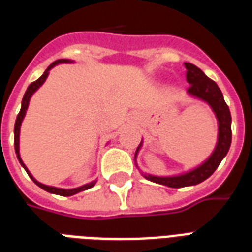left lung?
Wrapping results in <instances>:
<instances>
[{
    "instance_id": "1",
    "label": "left lung",
    "mask_w": 252,
    "mask_h": 252,
    "mask_svg": "<svg viewBox=\"0 0 252 252\" xmlns=\"http://www.w3.org/2000/svg\"><path fill=\"white\" fill-rule=\"evenodd\" d=\"M184 66L187 69V82L189 84L188 87V95L192 98L199 99L201 102L207 103L208 106L211 107L216 119H217V124H219V134H217V142H216L215 150L212 154L201 163V165L196 166V167L183 172V174H178V175H168V176H158L152 175V174H146L140 170L137 166V154L142 146V140L138 145L136 154H134V163L136 167L140 170L141 175L145 179L154 182V183L162 184V186H167L171 188H180V187H188V186H196V184L201 183L205 179L216 171V168L219 167L225 156L227 154L230 149L231 144V115L230 110L227 107L223 95L217 86L215 81L208 78L205 73L196 65L191 63H184Z\"/></svg>"
}]
</instances>
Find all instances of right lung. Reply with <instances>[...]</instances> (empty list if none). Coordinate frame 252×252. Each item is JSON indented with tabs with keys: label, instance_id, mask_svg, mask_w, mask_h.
<instances>
[{
	"label": "right lung",
	"instance_id": "obj_1",
	"mask_svg": "<svg viewBox=\"0 0 252 252\" xmlns=\"http://www.w3.org/2000/svg\"><path fill=\"white\" fill-rule=\"evenodd\" d=\"M70 63H74V61L68 60V59H60V60H56L55 63H52V64L49 65L48 68L45 69V72L43 73V76H41L40 78H37L35 82H32V84L27 87V90H26L25 95H23V99H22L21 111H19V114H18L17 120H15V126H14V148H15V154H17V158H18V161H19V163H21V166L25 168L26 172L29 174V176L32 179V182L36 184V186H39V187L43 188L44 191L49 192V193H55V195H60V196H73V195H76V193H78V192L86 191V189H89V188L94 187L95 183H96V180H93V182H90V183H86L84 184V186H81V187H77V188H59V187H53V186H47V184H43L40 183V182H37V180L33 178L32 174L29 171L27 166H26L25 163H23V161H22L21 153H19V134H21L22 122H23V119H25L27 108H29L30 99H31V96L33 95V93H36L37 89L44 84L45 80H47V77H48L49 74V70H51L53 66H56V65L59 64H70Z\"/></svg>",
	"mask_w": 252,
	"mask_h": 252
}]
</instances>
